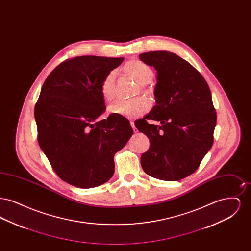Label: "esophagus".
I'll return each mask as SVG.
<instances>
[{
    "label": "esophagus",
    "instance_id": "esophagus-1",
    "mask_svg": "<svg viewBox=\"0 0 251 251\" xmlns=\"http://www.w3.org/2000/svg\"><path fill=\"white\" fill-rule=\"evenodd\" d=\"M131 128H132L133 131H134V132H137V129L135 128V126H134V122H133V121H131Z\"/></svg>",
    "mask_w": 251,
    "mask_h": 251
}]
</instances>
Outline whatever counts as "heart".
<instances>
[{
  "instance_id": "1",
  "label": "heart",
  "mask_w": 251,
  "mask_h": 251,
  "mask_svg": "<svg viewBox=\"0 0 251 251\" xmlns=\"http://www.w3.org/2000/svg\"><path fill=\"white\" fill-rule=\"evenodd\" d=\"M124 72L132 78L137 84H141V91L148 93L144 85L150 84L153 79L152 70L139 60H131L124 66ZM116 74L110 72L103 78L100 84V94L106 101H111L116 96ZM150 109V102L144 98H135L127 100H118L111 104L108 112L112 115L125 118H137L147 113Z\"/></svg>"
}]
</instances>
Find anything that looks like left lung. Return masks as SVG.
Segmentation results:
<instances>
[{
  "label": "left lung",
  "instance_id": "8db88e82",
  "mask_svg": "<svg viewBox=\"0 0 251 251\" xmlns=\"http://www.w3.org/2000/svg\"><path fill=\"white\" fill-rule=\"evenodd\" d=\"M139 58L157 72L156 105L134 122L151 143L141 167L156 179H183L198 169L214 143L216 113L211 90L202 75L173 52L149 51Z\"/></svg>",
  "mask_w": 251,
  "mask_h": 251
}]
</instances>
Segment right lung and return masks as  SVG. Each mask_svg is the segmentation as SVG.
I'll use <instances>...</instances> for the list:
<instances>
[{
    "mask_svg": "<svg viewBox=\"0 0 251 251\" xmlns=\"http://www.w3.org/2000/svg\"><path fill=\"white\" fill-rule=\"evenodd\" d=\"M124 58L84 55L50 73L35 106L38 144L55 173L79 188L103 184L115 172L114 156L132 135L130 121L105 112L100 84Z\"/></svg>",
    "mask_w": 251,
    "mask_h": 251,
    "instance_id": "1",
    "label": "right lung"
}]
</instances>
